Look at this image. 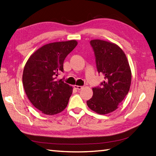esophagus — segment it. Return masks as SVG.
<instances>
[{"mask_svg": "<svg viewBox=\"0 0 156 156\" xmlns=\"http://www.w3.org/2000/svg\"><path fill=\"white\" fill-rule=\"evenodd\" d=\"M73 87H74L76 89H78V90H80V89H83V86H78V85H74V86H73Z\"/></svg>", "mask_w": 156, "mask_h": 156, "instance_id": "obj_1", "label": "esophagus"}]
</instances>
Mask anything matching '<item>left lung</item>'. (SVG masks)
Segmentation results:
<instances>
[{
  "instance_id": "obj_1",
  "label": "left lung",
  "mask_w": 156,
  "mask_h": 156,
  "mask_svg": "<svg viewBox=\"0 0 156 156\" xmlns=\"http://www.w3.org/2000/svg\"><path fill=\"white\" fill-rule=\"evenodd\" d=\"M98 72L104 75L100 87L92 89L93 96L87 106L98 114H107L118 109L127 95L131 72L126 56L119 46L105 41L92 40Z\"/></svg>"
}]
</instances>
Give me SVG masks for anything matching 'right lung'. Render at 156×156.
<instances>
[{
    "mask_svg": "<svg viewBox=\"0 0 156 156\" xmlns=\"http://www.w3.org/2000/svg\"><path fill=\"white\" fill-rule=\"evenodd\" d=\"M77 41L56 42L41 47L31 55L23 73L25 94L34 107L46 115H55L67 106L72 87L56 80L63 62Z\"/></svg>",
    "mask_w": 156,
    "mask_h": 156,
    "instance_id": "obj_1",
    "label": "right lung"
}]
</instances>
